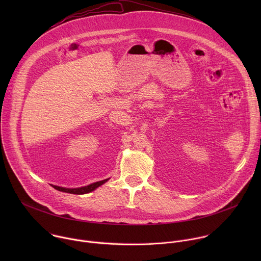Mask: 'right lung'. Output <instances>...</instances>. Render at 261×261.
<instances>
[{
  "mask_svg": "<svg viewBox=\"0 0 261 261\" xmlns=\"http://www.w3.org/2000/svg\"><path fill=\"white\" fill-rule=\"evenodd\" d=\"M108 179L109 178L99 180V181H96V182H92L88 186H85V187H80V188H65V187H60V186H56V185H51V186L56 190H59V191H62V192H65V193L81 195V194H87V193H90V192L96 190L98 187H100L101 185L105 184Z\"/></svg>",
  "mask_w": 261,
  "mask_h": 261,
  "instance_id": "1",
  "label": "right lung"
}]
</instances>
